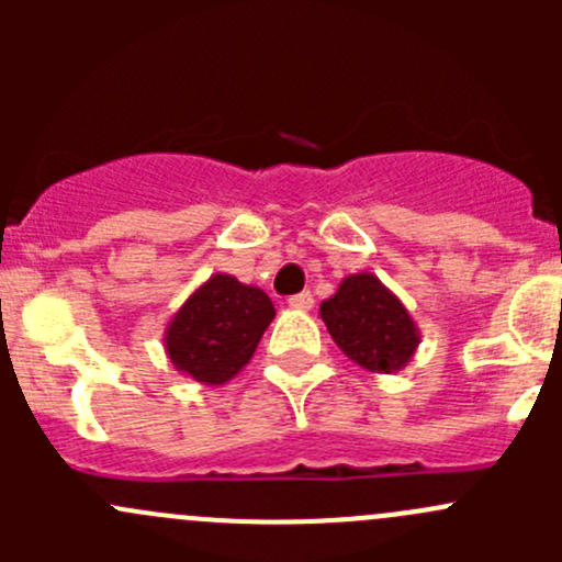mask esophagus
Instances as JSON below:
<instances>
[{
    "label": "esophagus",
    "instance_id": "obj_1",
    "mask_svg": "<svg viewBox=\"0 0 562 562\" xmlns=\"http://www.w3.org/2000/svg\"><path fill=\"white\" fill-rule=\"evenodd\" d=\"M288 307H291V310H310V307H313V293H310V291L296 293V296L288 299Z\"/></svg>",
    "mask_w": 562,
    "mask_h": 562
}]
</instances>
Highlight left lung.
I'll return each mask as SVG.
<instances>
[{
	"label": "left lung",
	"mask_w": 562,
	"mask_h": 562,
	"mask_svg": "<svg viewBox=\"0 0 562 562\" xmlns=\"http://www.w3.org/2000/svg\"><path fill=\"white\" fill-rule=\"evenodd\" d=\"M321 317L337 348L361 370L391 375L416 356L422 334L396 293L361 271L339 282L321 304Z\"/></svg>",
	"instance_id": "obj_1"
}]
</instances>
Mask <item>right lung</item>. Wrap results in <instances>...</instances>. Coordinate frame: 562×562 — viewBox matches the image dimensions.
<instances>
[{
  "label": "right lung",
  "instance_id": "1",
  "mask_svg": "<svg viewBox=\"0 0 562 562\" xmlns=\"http://www.w3.org/2000/svg\"><path fill=\"white\" fill-rule=\"evenodd\" d=\"M274 315L260 288L217 271L176 310L162 345L176 372L203 386H223L249 364Z\"/></svg>",
  "mask_w": 562,
  "mask_h": 562
}]
</instances>
